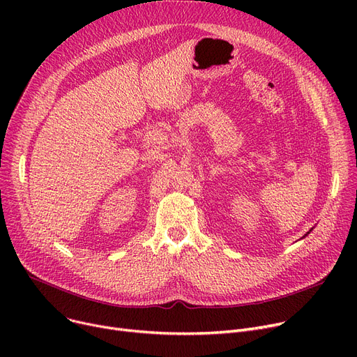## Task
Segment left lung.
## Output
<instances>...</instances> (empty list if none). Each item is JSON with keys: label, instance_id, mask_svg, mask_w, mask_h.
<instances>
[{"label": "left lung", "instance_id": "obj_1", "mask_svg": "<svg viewBox=\"0 0 357 357\" xmlns=\"http://www.w3.org/2000/svg\"><path fill=\"white\" fill-rule=\"evenodd\" d=\"M310 231H311V230H310ZM310 231H308V233H310ZM308 233H307V234H308ZM307 234H305V236H307ZM305 236H304V237H305Z\"/></svg>", "mask_w": 357, "mask_h": 357}]
</instances>
